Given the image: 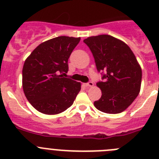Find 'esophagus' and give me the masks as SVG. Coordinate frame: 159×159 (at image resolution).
Listing matches in <instances>:
<instances>
[{
  "label": "esophagus",
  "mask_w": 159,
  "mask_h": 159,
  "mask_svg": "<svg viewBox=\"0 0 159 159\" xmlns=\"http://www.w3.org/2000/svg\"><path fill=\"white\" fill-rule=\"evenodd\" d=\"M85 86L86 87H93L94 84H93V82H88V83H87V84H85Z\"/></svg>",
  "instance_id": "1"
}]
</instances>
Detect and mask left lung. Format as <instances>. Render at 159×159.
Instances as JSON below:
<instances>
[{"mask_svg": "<svg viewBox=\"0 0 159 159\" xmlns=\"http://www.w3.org/2000/svg\"><path fill=\"white\" fill-rule=\"evenodd\" d=\"M95 59L103 81L96 84L102 96L94 105L99 111L118 114L125 111L139 95L142 69L127 43L110 35L90 36L84 40Z\"/></svg>", "mask_w": 159, "mask_h": 159, "instance_id": "8db88e82", "label": "left lung"}]
</instances>
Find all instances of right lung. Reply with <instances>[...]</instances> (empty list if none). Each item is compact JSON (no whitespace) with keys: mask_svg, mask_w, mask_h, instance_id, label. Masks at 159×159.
Masks as SVG:
<instances>
[{"mask_svg":"<svg viewBox=\"0 0 159 159\" xmlns=\"http://www.w3.org/2000/svg\"><path fill=\"white\" fill-rule=\"evenodd\" d=\"M80 37L58 36L44 41L24 64L22 87L32 106L46 115H57L73 104L81 84L65 78L68 58Z\"/></svg>","mask_w":159,"mask_h":159,"instance_id":"obj_1","label":"right lung"}]
</instances>
